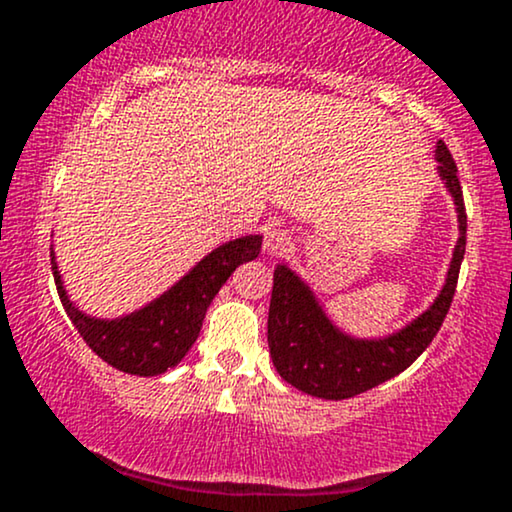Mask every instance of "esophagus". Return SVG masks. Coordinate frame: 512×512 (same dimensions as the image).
Here are the masks:
<instances>
[{"label": "esophagus", "instance_id": "1", "mask_svg": "<svg viewBox=\"0 0 512 512\" xmlns=\"http://www.w3.org/2000/svg\"><path fill=\"white\" fill-rule=\"evenodd\" d=\"M291 245V236L286 231H281V228H272V231L264 233V252H269V255H281V252L289 250Z\"/></svg>", "mask_w": 512, "mask_h": 512}]
</instances>
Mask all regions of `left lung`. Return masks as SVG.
I'll list each match as a JSON object with an SVG mask.
<instances>
[{
  "label": "left lung",
  "mask_w": 512,
  "mask_h": 512,
  "mask_svg": "<svg viewBox=\"0 0 512 512\" xmlns=\"http://www.w3.org/2000/svg\"><path fill=\"white\" fill-rule=\"evenodd\" d=\"M436 158L438 173L455 199L460 221V238L452 252L443 291L431 308L409 322L404 330L383 339H354L332 325L310 286L303 284L286 264H279L274 269V289L269 301L267 342L274 368L286 383L313 397L349 399L407 370L433 342L455 296L467 245V211L460 178L443 142L436 146Z\"/></svg>",
  "instance_id": "8db88e82"
}]
</instances>
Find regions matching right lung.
Segmentation results:
<instances>
[{"mask_svg":"<svg viewBox=\"0 0 512 512\" xmlns=\"http://www.w3.org/2000/svg\"><path fill=\"white\" fill-rule=\"evenodd\" d=\"M260 248L262 236H245L219 245L161 298L144 305L137 313L117 317V320L91 317L81 313L69 301L62 286V276L57 272L55 252H52V274H55L57 293H60L64 310L84 337V342L108 366L122 370V373L149 378V375H161L168 368L178 366L202 330L209 303L226 284L228 276L236 272L238 264L255 260L260 255Z\"/></svg>","mask_w":512,"mask_h":512,"instance_id":"1","label":"right lung"}]
</instances>
